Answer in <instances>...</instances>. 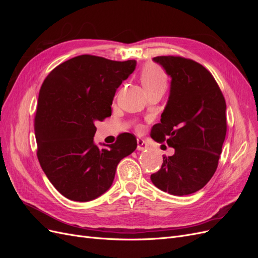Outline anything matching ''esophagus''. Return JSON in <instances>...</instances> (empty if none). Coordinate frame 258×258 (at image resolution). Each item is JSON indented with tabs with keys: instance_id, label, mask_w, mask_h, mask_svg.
Listing matches in <instances>:
<instances>
[{
	"instance_id": "1",
	"label": "esophagus",
	"mask_w": 258,
	"mask_h": 258,
	"mask_svg": "<svg viewBox=\"0 0 258 258\" xmlns=\"http://www.w3.org/2000/svg\"><path fill=\"white\" fill-rule=\"evenodd\" d=\"M137 143H138L137 148H138L139 151H143V150H146V148H147V144L145 143V141H144V140H142V139H138L137 140Z\"/></svg>"
}]
</instances>
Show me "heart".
I'll return each instance as SVG.
<instances>
[{
  "mask_svg": "<svg viewBox=\"0 0 258 258\" xmlns=\"http://www.w3.org/2000/svg\"><path fill=\"white\" fill-rule=\"evenodd\" d=\"M167 74L155 63H147L141 71V82L146 91L167 87Z\"/></svg>",
  "mask_w": 258,
  "mask_h": 258,
  "instance_id": "b5f03b06",
  "label": "heart"
}]
</instances>
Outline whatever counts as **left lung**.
Here are the masks:
<instances>
[{"instance_id": "obj_1", "label": "left lung", "mask_w": 258, "mask_h": 258, "mask_svg": "<svg viewBox=\"0 0 258 258\" xmlns=\"http://www.w3.org/2000/svg\"><path fill=\"white\" fill-rule=\"evenodd\" d=\"M171 77L170 95L152 138L175 152L163 156L153 184L174 196L201 189L215 173L225 141L226 102L213 75L198 62L177 56L153 59Z\"/></svg>"}]
</instances>
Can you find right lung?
<instances>
[{"label": "right lung", "instance_id": "add662e5", "mask_svg": "<svg viewBox=\"0 0 258 258\" xmlns=\"http://www.w3.org/2000/svg\"><path fill=\"white\" fill-rule=\"evenodd\" d=\"M136 66V60L82 54L59 64L45 79L34 118L37 158L54 188L68 199L85 202L104 194L117 165L137 148L131 134L103 144L105 148L93 143L95 122L112 115L115 92Z\"/></svg>", "mask_w": 258, "mask_h": 258}]
</instances>
